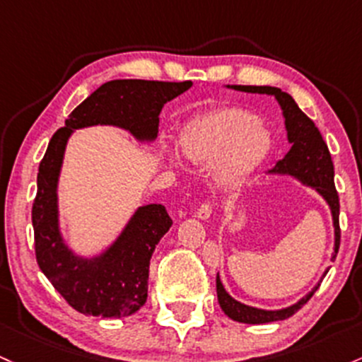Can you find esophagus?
<instances>
[{"label": "esophagus", "instance_id": "esophagus-1", "mask_svg": "<svg viewBox=\"0 0 362 362\" xmlns=\"http://www.w3.org/2000/svg\"><path fill=\"white\" fill-rule=\"evenodd\" d=\"M211 204L209 202H204V204L199 206V209L196 211V218H199V220H208L209 216H211Z\"/></svg>", "mask_w": 362, "mask_h": 362}]
</instances>
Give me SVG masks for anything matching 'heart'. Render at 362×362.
I'll return each mask as SVG.
<instances>
[{
  "mask_svg": "<svg viewBox=\"0 0 362 362\" xmlns=\"http://www.w3.org/2000/svg\"><path fill=\"white\" fill-rule=\"evenodd\" d=\"M272 146L268 129L251 111L223 106L197 115L182 129L177 151L194 166H209L218 190H232L263 163Z\"/></svg>",
  "mask_w": 362,
  "mask_h": 362,
  "instance_id": "1",
  "label": "heart"
}]
</instances>
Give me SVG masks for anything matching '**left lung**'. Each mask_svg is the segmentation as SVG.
<instances>
[{
	"label": "left lung",
	"instance_id": "obj_1",
	"mask_svg": "<svg viewBox=\"0 0 362 362\" xmlns=\"http://www.w3.org/2000/svg\"><path fill=\"white\" fill-rule=\"evenodd\" d=\"M228 89L240 90V93H251V94H266V96H273L276 99L278 106H280L281 115H284L285 132H287V141L291 144L288 153L281 158L280 161L275 163L272 170L264 172V175H272V177H291L293 180L299 182L304 187L313 189L317 196L327 202L329 214H332L333 221V252L332 259H335L337 252H339L340 245V226H339V194L335 190L333 184V163L329 156L328 146L325 144L323 137H321L320 130L316 129L315 122L308 118L303 113V110L297 106L291 94L281 90L280 87L273 86H225ZM328 273V268L325 269L321 275L320 281L323 280L325 275ZM317 285L311 288L304 297H300L297 303H293L287 308L281 309H261L247 305L240 300L233 299L226 288L221 284L220 273L216 275V296L218 303H220L221 311L225 313L230 320L239 321L245 325H264L273 323V321H284L291 317L293 313L299 311L303 305L313 297V293L320 287Z\"/></svg>",
	"mask_w": 362,
	"mask_h": 362
}]
</instances>
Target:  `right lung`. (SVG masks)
<instances>
[{"label": "right lung", "mask_w": 362, "mask_h": 362, "mask_svg": "<svg viewBox=\"0 0 362 362\" xmlns=\"http://www.w3.org/2000/svg\"><path fill=\"white\" fill-rule=\"evenodd\" d=\"M192 87V82L111 81L94 90L65 120L39 165L37 196L33 206L35 257L41 272L71 308L99 320L137 313L148 299L149 261L172 218L161 204L137 206L127 223L99 252H77L59 221L58 184L69 139L75 130L108 125L125 130L139 144L158 136L163 106Z\"/></svg>", "instance_id": "right-lung-1"}]
</instances>
